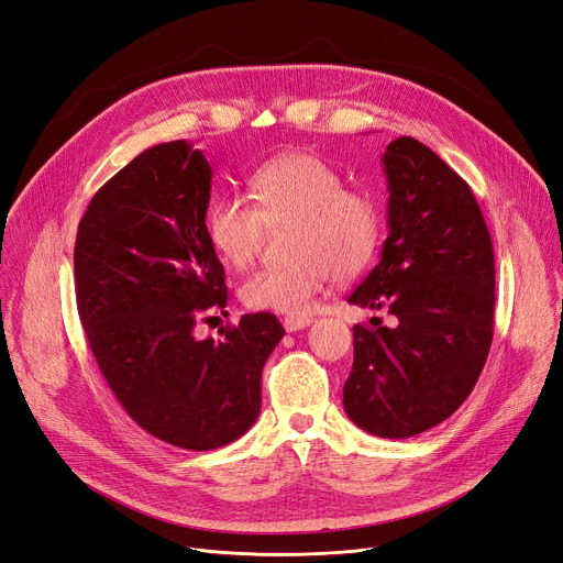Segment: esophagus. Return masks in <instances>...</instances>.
I'll list each match as a JSON object with an SVG mask.
<instances>
[{
  "label": "esophagus",
  "mask_w": 563,
  "mask_h": 563,
  "mask_svg": "<svg viewBox=\"0 0 563 563\" xmlns=\"http://www.w3.org/2000/svg\"><path fill=\"white\" fill-rule=\"evenodd\" d=\"M312 324V317H306V314H287L283 320V327L287 333H295V331H301L306 327Z\"/></svg>",
  "instance_id": "1"
}]
</instances>
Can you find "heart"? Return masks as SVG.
I'll return each instance as SVG.
<instances>
[{"label": "heart", "mask_w": 563, "mask_h": 563, "mask_svg": "<svg viewBox=\"0 0 563 563\" xmlns=\"http://www.w3.org/2000/svg\"><path fill=\"white\" fill-rule=\"evenodd\" d=\"M253 200L225 195L207 216L211 246L232 266H246L268 228L285 230L287 262L262 266L239 287L251 310L306 314L314 297L335 280L368 266L382 236L373 195L342 188L338 169L312 152H287L260 165L251 181Z\"/></svg>", "instance_id": "heart-1"}]
</instances>
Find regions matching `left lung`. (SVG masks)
Segmentation results:
<instances>
[{"instance_id": "8db88e82", "label": "left lung", "mask_w": 563, "mask_h": 563, "mask_svg": "<svg viewBox=\"0 0 563 563\" xmlns=\"http://www.w3.org/2000/svg\"><path fill=\"white\" fill-rule=\"evenodd\" d=\"M388 236L379 264L350 303L388 308L394 327H354V365L342 388L365 432L405 439L467 400L495 322V255L472 188L426 144L388 142Z\"/></svg>"}]
</instances>
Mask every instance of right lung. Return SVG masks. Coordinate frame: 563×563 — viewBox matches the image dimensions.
<instances>
[{
  "label": "right lung",
  "instance_id": "obj_1",
  "mask_svg": "<svg viewBox=\"0 0 563 563\" xmlns=\"http://www.w3.org/2000/svg\"><path fill=\"white\" fill-rule=\"evenodd\" d=\"M211 165L175 140L142 152L91 198L78 225L76 299L96 363L129 417L163 442L221 449L260 417L262 371L285 329L243 314L225 338H195L228 303L209 241Z\"/></svg>",
  "mask_w": 563,
  "mask_h": 563
}]
</instances>
